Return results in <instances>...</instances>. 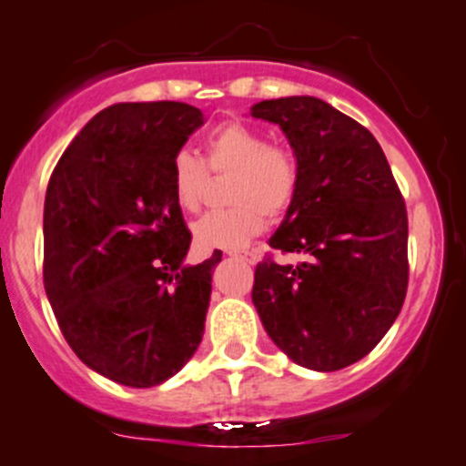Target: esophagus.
<instances>
[{
  "mask_svg": "<svg viewBox=\"0 0 466 466\" xmlns=\"http://www.w3.org/2000/svg\"><path fill=\"white\" fill-rule=\"evenodd\" d=\"M229 257L234 258H241V261L246 263H257V252H252V249H246V252H229Z\"/></svg>",
  "mask_w": 466,
  "mask_h": 466,
  "instance_id": "1",
  "label": "esophagus"
}]
</instances>
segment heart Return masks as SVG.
I'll return each instance as SVG.
<instances>
[{"label":"heart","mask_w":466,"mask_h":466,"mask_svg":"<svg viewBox=\"0 0 466 466\" xmlns=\"http://www.w3.org/2000/svg\"><path fill=\"white\" fill-rule=\"evenodd\" d=\"M208 169L205 170L204 167ZM208 171L225 176L228 209L205 214L194 223L200 249H238L248 246L268 217H281L299 189V165L292 151L270 145L261 131L241 122L218 127L205 140L203 160L178 151L171 160L169 180L176 205L196 212L208 187Z\"/></svg>","instance_id":"b5f03b06"}]
</instances>
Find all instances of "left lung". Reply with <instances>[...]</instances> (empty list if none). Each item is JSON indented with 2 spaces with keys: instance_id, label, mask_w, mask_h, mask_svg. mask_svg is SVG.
Listing matches in <instances>:
<instances>
[{
  "instance_id": "8db88e82",
  "label": "left lung",
  "mask_w": 466,
  "mask_h": 466,
  "mask_svg": "<svg viewBox=\"0 0 466 466\" xmlns=\"http://www.w3.org/2000/svg\"><path fill=\"white\" fill-rule=\"evenodd\" d=\"M249 116L281 127L299 165L297 196L270 248L308 254L299 266L258 263L252 303L295 364L346 369L380 344L404 303V198L375 136L319 97L263 100Z\"/></svg>"
}]
</instances>
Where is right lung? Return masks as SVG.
<instances>
[{
  "label": "right lung",
  "mask_w": 466,
  "mask_h": 466,
  "mask_svg": "<svg viewBox=\"0 0 466 466\" xmlns=\"http://www.w3.org/2000/svg\"><path fill=\"white\" fill-rule=\"evenodd\" d=\"M205 122L185 102H120L66 147L44 200V290L73 352L122 386L149 389L192 360L212 270L187 266L169 167Z\"/></svg>",
  "instance_id": "right-lung-1"
}]
</instances>
